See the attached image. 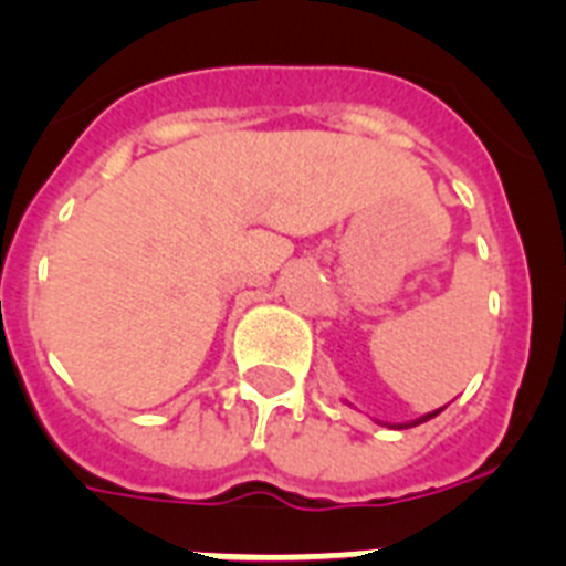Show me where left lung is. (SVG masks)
Listing matches in <instances>:
<instances>
[{
	"label": "left lung",
	"mask_w": 566,
	"mask_h": 566,
	"mask_svg": "<svg viewBox=\"0 0 566 566\" xmlns=\"http://www.w3.org/2000/svg\"><path fill=\"white\" fill-rule=\"evenodd\" d=\"M440 410H442V408H440ZM440 410H433V413H428V417L417 419V422H413V424H419V422H428V419H433V417H437V413H440ZM405 428H410V424H405Z\"/></svg>",
	"instance_id": "left-lung-1"
}]
</instances>
